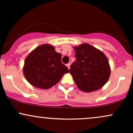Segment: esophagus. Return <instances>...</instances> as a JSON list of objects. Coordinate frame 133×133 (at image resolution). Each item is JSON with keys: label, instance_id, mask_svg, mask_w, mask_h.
<instances>
[{"label": "esophagus", "instance_id": "1", "mask_svg": "<svg viewBox=\"0 0 133 133\" xmlns=\"http://www.w3.org/2000/svg\"><path fill=\"white\" fill-rule=\"evenodd\" d=\"M66 65H67V67H68V69H70V65H71V64L70 63H69V64H66Z\"/></svg>", "mask_w": 133, "mask_h": 133}]
</instances>
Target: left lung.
<instances>
[{
  "instance_id": "1",
  "label": "left lung",
  "mask_w": 133,
  "mask_h": 133,
  "mask_svg": "<svg viewBox=\"0 0 133 133\" xmlns=\"http://www.w3.org/2000/svg\"><path fill=\"white\" fill-rule=\"evenodd\" d=\"M76 61L72 64L69 72L78 89L90 92L103 87L110 76V67L106 55L89 44L74 48Z\"/></svg>"
}]
</instances>
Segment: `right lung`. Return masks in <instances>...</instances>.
Wrapping results in <instances>:
<instances>
[{"label": "right lung", "mask_w": 133, "mask_h": 133, "mask_svg": "<svg viewBox=\"0 0 133 133\" xmlns=\"http://www.w3.org/2000/svg\"><path fill=\"white\" fill-rule=\"evenodd\" d=\"M61 55L50 44H43L34 50L25 60L23 74L32 86L48 89L61 80L68 68L61 61Z\"/></svg>", "instance_id": "1"}]
</instances>
